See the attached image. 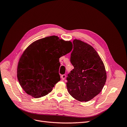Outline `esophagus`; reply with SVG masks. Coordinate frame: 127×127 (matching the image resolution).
I'll list each match as a JSON object with an SVG mask.
<instances>
[{"label": "esophagus", "instance_id": "obj_1", "mask_svg": "<svg viewBox=\"0 0 127 127\" xmlns=\"http://www.w3.org/2000/svg\"><path fill=\"white\" fill-rule=\"evenodd\" d=\"M61 78L62 79V80H64L65 78H66V75H62L61 76Z\"/></svg>", "mask_w": 127, "mask_h": 127}]
</instances>
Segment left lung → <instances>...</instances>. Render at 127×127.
<instances>
[{"label": "left lung", "instance_id": "1", "mask_svg": "<svg viewBox=\"0 0 127 127\" xmlns=\"http://www.w3.org/2000/svg\"><path fill=\"white\" fill-rule=\"evenodd\" d=\"M73 44L70 62L74 68L67 77V90L77 100L87 102L100 93L105 85V66L91 45L77 39Z\"/></svg>", "mask_w": 127, "mask_h": 127}]
</instances>
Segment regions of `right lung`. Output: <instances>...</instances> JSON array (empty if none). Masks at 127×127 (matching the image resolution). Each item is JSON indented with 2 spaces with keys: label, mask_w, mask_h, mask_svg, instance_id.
<instances>
[{
  "label": "right lung",
  "mask_w": 127,
  "mask_h": 127,
  "mask_svg": "<svg viewBox=\"0 0 127 127\" xmlns=\"http://www.w3.org/2000/svg\"><path fill=\"white\" fill-rule=\"evenodd\" d=\"M72 49L70 41L48 36L34 41L24 51L18 64L17 76L26 93L34 98L48 94L60 80L59 58Z\"/></svg>",
  "instance_id": "obj_1"
}]
</instances>
